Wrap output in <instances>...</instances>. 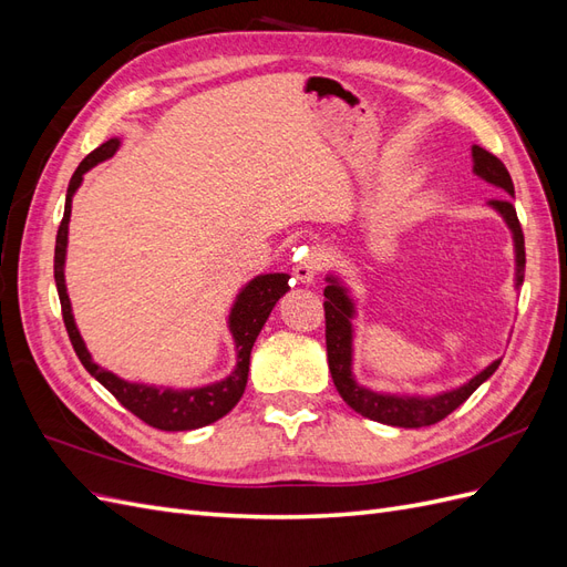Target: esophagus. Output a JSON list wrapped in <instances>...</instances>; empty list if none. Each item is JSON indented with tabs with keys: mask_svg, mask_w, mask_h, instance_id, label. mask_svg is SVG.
Returning <instances> with one entry per match:
<instances>
[{
	"mask_svg": "<svg viewBox=\"0 0 567 567\" xmlns=\"http://www.w3.org/2000/svg\"><path fill=\"white\" fill-rule=\"evenodd\" d=\"M319 269H321L319 255L310 252V255H305V260L296 262V267H293V277H296L300 284H312V281L317 279Z\"/></svg>",
	"mask_w": 567,
	"mask_h": 567,
	"instance_id": "obj_1",
	"label": "esophagus"
}]
</instances>
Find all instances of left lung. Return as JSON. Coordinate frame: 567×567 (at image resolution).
I'll list each match as a JSON object with an SVG mask.
<instances>
[{"label": "left lung", "instance_id": "1", "mask_svg": "<svg viewBox=\"0 0 567 567\" xmlns=\"http://www.w3.org/2000/svg\"><path fill=\"white\" fill-rule=\"evenodd\" d=\"M473 173L485 179L487 184L502 188L508 196L489 200L487 205L492 210L502 215L506 227L513 236V252H516V288L523 286L525 279V238L520 221L513 208L511 198L513 194V182L506 165L492 156L489 151L483 146L473 144ZM326 286L323 288V310H326V352H329V369L336 390L340 398L346 400L348 406H352L357 414H362L371 421H379L394 427H425L450 416L456 406L466 402L471 394L483 385L489 375L499 369L502 359H494L489 367H485L480 373H475L471 381H466L458 388L442 390L435 394H414V392H375L354 379L352 362H354V317H357V305L350 296V288L346 286L338 274H326Z\"/></svg>", "mask_w": 567, "mask_h": 567}]
</instances>
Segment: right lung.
I'll return each mask as SVG.
<instances>
[{"instance_id":"right-lung-1","label":"right lung","mask_w":567,"mask_h":567,"mask_svg":"<svg viewBox=\"0 0 567 567\" xmlns=\"http://www.w3.org/2000/svg\"><path fill=\"white\" fill-rule=\"evenodd\" d=\"M120 140L113 136L106 144H101L94 148L87 158H84L75 175L71 177V184H68V194H65V210L61 227L56 234V250H54V279H56V290H59V300H61V312H63V323L65 331L71 336V342L75 348V354L80 357L82 367L87 369L94 379L104 385L113 398L130 409L134 416H140L144 423L158 427V431H196V427L210 425L219 421L221 416H227L229 411L236 406V402L241 400V394L248 383V367H250V350L255 346L257 336H260L265 321L269 319L274 305L279 302L281 296H286L288 286V274H257L255 279H250L241 290L229 310L227 319V329L234 340V350H236V367L227 375V379L208 383V385H198V388H165V385H148V383H134L125 381L115 375L113 371L99 367L87 346L78 331V323L73 317V307L71 298H68L65 290V248H68V225H71V208H73V196L80 188L84 173L99 163L109 161L113 153L117 151Z\"/></svg>"}]
</instances>
